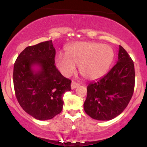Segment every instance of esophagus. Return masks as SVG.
Here are the masks:
<instances>
[{"mask_svg": "<svg viewBox=\"0 0 147 147\" xmlns=\"http://www.w3.org/2000/svg\"><path fill=\"white\" fill-rule=\"evenodd\" d=\"M79 86V84L78 83H77V82H72L71 83V88L72 89H75L76 88H77Z\"/></svg>", "mask_w": 147, "mask_h": 147, "instance_id": "34e87169", "label": "esophagus"}]
</instances>
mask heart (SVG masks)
Listing matches in <instances>:
<instances>
[{"mask_svg":"<svg viewBox=\"0 0 147 147\" xmlns=\"http://www.w3.org/2000/svg\"><path fill=\"white\" fill-rule=\"evenodd\" d=\"M66 53L59 52L55 57L61 73L69 77L75 72L77 65L81 75L89 80L97 79L107 73L115 58L112 47L97 42H76L67 48Z\"/></svg>","mask_w":147,"mask_h":147,"instance_id":"obj_1","label":"heart"}]
</instances>
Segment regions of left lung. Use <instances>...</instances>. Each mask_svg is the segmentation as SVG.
Masks as SVG:
<instances>
[{
    "instance_id": "obj_1",
    "label": "left lung",
    "mask_w": 147,
    "mask_h": 147,
    "mask_svg": "<svg viewBox=\"0 0 147 147\" xmlns=\"http://www.w3.org/2000/svg\"><path fill=\"white\" fill-rule=\"evenodd\" d=\"M134 86V63L127 52L119 45L117 63L106 75L87 86L84 111L92 119L111 120L126 109Z\"/></svg>"
}]
</instances>
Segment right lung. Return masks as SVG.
<instances>
[{
  "label": "right lung",
  "instance_id": "1",
  "mask_svg": "<svg viewBox=\"0 0 147 147\" xmlns=\"http://www.w3.org/2000/svg\"><path fill=\"white\" fill-rule=\"evenodd\" d=\"M56 51L51 41L28 46L18 55L14 65L15 95L27 113L38 120L59 114L63 95L71 90V80L64 77L55 65ZM37 65L40 70L33 67Z\"/></svg>",
  "mask_w": 147,
  "mask_h": 147
}]
</instances>
